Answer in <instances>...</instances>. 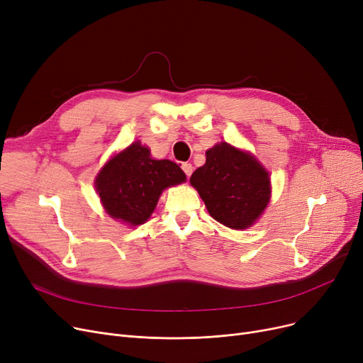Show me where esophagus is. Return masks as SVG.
<instances>
[{
  "label": "esophagus",
  "mask_w": 363,
  "mask_h": 363,
  "mask_svg": "<svg viewBox=\"0 0 363 363\" xmlns=\"http://www.w3.org/2000/svg\"><path fill=\"white\" fill-rule=\"evenodd\" d=\"M181 167H182V170H184V174L186 175V177H189L193 174V164L191 163H188V162H185V163H182L181 164Z\"/></svg>",
  "instance_id": "1"
}]
</instances>
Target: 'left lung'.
Wrapping results in <instances>:
<instances>
[{"mask_svg": "<svg viewBox=\"0 0 363 363\" xmlns=\"http://www.w3.org/2000/svg\"><path fill=\"white\" fill-rule=\"evenodd\" d=\"M213 219L233 230L252 226L271 200V179L250 152L228 143L206 151V163L189 178Z\"/></svg>", "mask_w": 363, "mask_h": 363, "instance_id": "8db88e82", "label": "left lung"}]
</instances>
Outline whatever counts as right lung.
I'll return each mask as SVG.
<instances>
[{"label": "right lung", "mask_w": 363, "mask_h": 363, "mask_svg": "<svg viewBox=\"0 0 363 363\" xmlns=\"http://www.w3.org/2000/svg\"><path fill=\"white\" fill-rule=\"evenodd\" d=\"M185 179L175 162L152 159L150 148L137 141L103 166L95 189L113 219L137 226L155 212L163 189Z\"/></svg>", "instance_id": "add662e5"}]
</instances>
